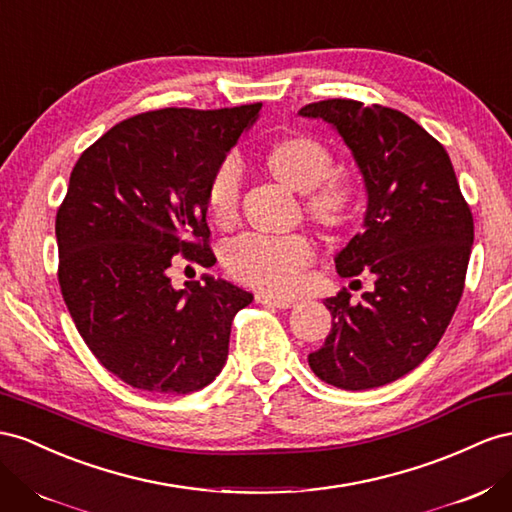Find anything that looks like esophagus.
<instances>
[{"label":"esophagus","mask_w":512,"mask_h":512,"mask_svg":"<svg viewBox=\"0 0 512 512\" xmlns=\"http://www.w3.org/2000/svg\"><path fill=\"white\" fill-rule=\"evenodd\" d=\"M256 301H258V303H265V306L280 308V310H288V308L295 306V299L280 297V295H271V293H256Z\"/></svg>","instance_id":"34e87169"}]
</instances>
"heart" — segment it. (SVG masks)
I'll list each match as a JSON object with an SVG mask.
<instances>
[{
    "instance_id": "obj_1",
    "label": "heart",
    "mask_w": 512,
    "mask_h": 512,
    "mask_svg": "<svg viewBox=\"0 0 512 512\" xmlns=\"http://www.w3.org/2000/svg\"><path fill=\"white\" fill-rule=\"evenodd\" d=\"M265 163L275 181L306 196L303 209L314 226L336 232L351 222L355 191L342 178L329 176L334 170V159L321 142L303 135L286 137L273 144ZM237 204L239 165L234 159H226L219 163L206 187V209L215 224L228 226L237 215ZM222 260L234 280L267 293H286L297 284L299 271L312 260V247L299 234H243L224 247Z\"/></svg>"
}]
</instances>
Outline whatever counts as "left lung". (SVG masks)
Returning a JSON list of instances; mask_svg holds the SVG:
<instances>
[{
    "label": "left lung",
    "mask_w": 512,
    "mask_h": 512,
    "mask_svg": "<svg viewBox=\"0 0 512 512\" xmlns=\"http://www.w3.org/2000/svg\"><path fill=\"white\" fill-rule=\"evenodd\" d=\"M347 144L366 189L362 232L336 254L342 278L372 275L357 303L327 297L331 331L308 355L314 375L340 390H370L420 366L463 295L474 219L452 161L403 112L329 99L299 109Z\"/></svg>",
    "instance_id": "obj_1"
}]
</instances>
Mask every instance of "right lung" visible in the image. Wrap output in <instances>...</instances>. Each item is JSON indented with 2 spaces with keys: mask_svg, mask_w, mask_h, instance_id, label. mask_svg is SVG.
Returning <instances> with one entry per match:
<instances>
[{
  "mask_svg": "<svg viewBox=\"0 0 512 512\" xmlns=\"http://www.w3.org/2000/svg\"><path fill=\"white\" fill-rule=\"evenodd\" d=\"M260 107L146 112L75 163L55 217L62 297L94 357L131 388L191 394L226 364L234 314L254 295L206 273L176 290L168 269L176 254L215 265L206 187Z\"/></svg>",
  "mask_w": 512,
  "mask_h": 512,
  "instance_id": "obj_1",
  "label": "right lung"
}]
</instances>
